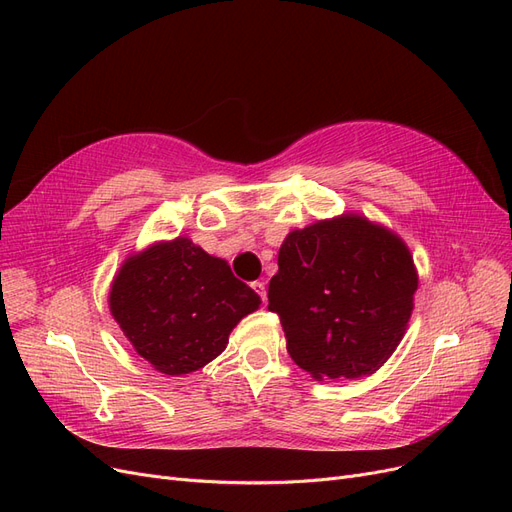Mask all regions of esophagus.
Returning a JSON list of instances; mask_svg holds the SVG:
<instances>
[{
	"label": "esophagus",
	"mask_w": 512,
	"mask_h": 512,
	"mask_svg": "<svg viewBox=\"0 0 512 512\" xmlns=\"http://www.w3.org/2000/svg\"><path fill=\"white\" fill-rule=\"evenodd\" d=\"M251 287H253V289H255V293L259 295L261 302H266V300H268V293H266V283H263V280H255V283H253Z\"/></svg>",
	"instance_id": "34e87169"
}]
</instances>
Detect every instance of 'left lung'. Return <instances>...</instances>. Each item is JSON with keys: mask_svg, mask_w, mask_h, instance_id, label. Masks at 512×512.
<instances>
[{"mask_svg": "<svg viewBox=\"0 0 512 512\" xmlns=\"http://www.w3.org/2000/svg\"><path fill=\"white\" fill-rule=\"evenodd\" d=\"M417 291L406 244L364 217L291 232L268 287L287 351L315 378L376 372L400 344Z\"/></svg>", "mask_w": 512, "mask_h": 512, "instance_id": "obj_1", "label": "left lung"}]
</instances>
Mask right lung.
<instances>
[{
    "label": "right lung",
    "instance_id": "right-lung-1",
    "mask_svg": "<svg viewBox=\"0 0 512 512\" xmlns=\"http://www.w3.org/2000/svg\"><path fill=\"white\" fill-rule=\"evenodd\" d=\"M259 295L189 238L129 257L110 291V312L155 370L178 376L221 355Z\"/></svg>",
    "mask_w": 512,
    "mask_h": 512
}]
</instances>
